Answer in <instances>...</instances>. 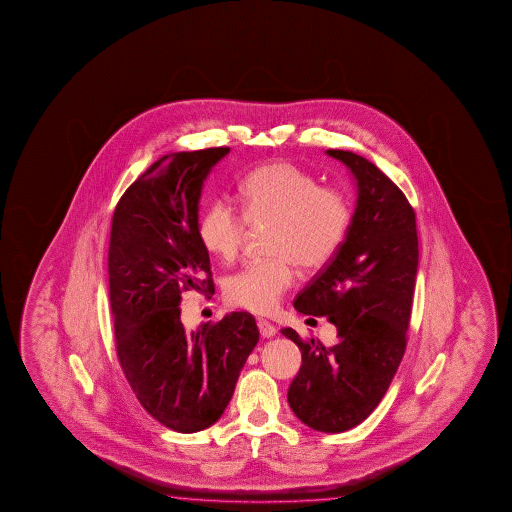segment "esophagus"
I'll use <instances>...</instances> for the list:
<instances>
[{
  "label": "esophagus",
  "mask_w": 512,
  "mask_h": 512,
  "mask_svg": "<svg viewBox=\"0 0 512 512\" xmlns=\"http://www.w3.org/2000/svg\"><path fill=\"white\" fill-rule=\"evenodd\" d=\"M258 330H260L261 337L263 338H270L274 337L276 333H278V330L270 324V322L267 321H260L258 322Z\"/></svg>",
  "instance_id": "obj_1"
}]
</instances>
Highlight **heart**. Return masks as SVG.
<instances>
[{
  "label": "heart",
  "mask_w": 512,
  "mask_h": 512,
  "mask_svg": "<svg viewBox=\"0 0 512 512\" xmlns=\"http://www.w3.org/2000/svg\"><path fill=\"white\" fill-rule=\"evenodd\" d=\"M242 211L213 200L199 220L200 242L218 260L233 261L252 229L270 227L267 252L227 279V303L252 313H272L294 286L295 265L306 272L326 267L346 240L351 204L342 191L321 186L299 166L274 161L254 168L240 186Z\"/></svg>",
  "instance_id": "b5f03b06"
}]
</instances>
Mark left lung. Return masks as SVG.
Returning a JSON list of instances; mask_svg holds the SVG:
<instances>
[{
	"instance_id": "left-lung-1",
	"label": "left lung",
	"mask_w": 512,
	"mask_h": 512,
	"mask_svg": "<svg viewBox=\"0 0 512 512\" xmlns=\"http://www.w3.org/2000/svg\"><path fill=\"white\" fill-rule=\"evenodd\" d=\"M356 181V206L346 240L333 260L297 295L304 315H326L338 344L304 342L303 364L290 383L295 416L317 432L340 434L371 416L389 389L407 347L416 288V213L378 166L347 150H328Z\"/></svg>"
}]
</instances>
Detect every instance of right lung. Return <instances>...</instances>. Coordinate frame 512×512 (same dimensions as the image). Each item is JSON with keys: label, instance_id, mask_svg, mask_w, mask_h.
Listing matches in <instances>:
<instances>
[{"label": "right lung", "instance_id": "right-lung-1", "mask_svg": "<svg viewBox=\"0 0 512 512\" xmlns=\"http://www.w3.org/2000/svg\"><path fill=\"white\" fill-rule=\"evenodd\" d=\"M227 154L229 147H217L161 157L123 193L111 224L118 360L148 414L181 434L217 423L260 340L247 312L195 331L181 322L182 292H215L200 242L199 202L211 168Z\"/></svg>", "mask_w": 512, "mask_h": 512}]
</instances>
